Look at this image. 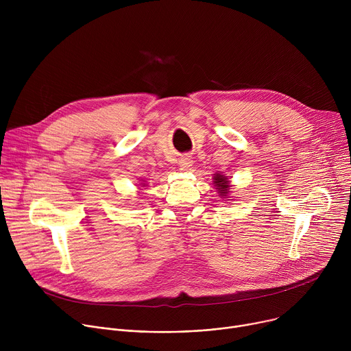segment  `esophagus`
I'll return each mask as SVG.
<instances>
[{
	"instance_id": "obj_1",
	"label": "esophagus",
	"mask_w": 351,
	"mask_h": 351,
	"mask_svg": "<svg viewBox=\"0 0 351 351\" xmlns=\"http://www.w3.org/2000/svg\"><path fill=\"white\" fill-rule=\"evenodd\" d=\"M179 167H180V171H189V169L193 167L191 158H189V157H182V158L179 160Z\"/></svg>"
}]
</instances>
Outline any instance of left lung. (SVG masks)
<instances>
[{"mask_svg": "<svg viewBox=\"0 0 351 351\" xmlns=\"http://www.w3.org/2000/svg\"><path fill=\"white\" fill-rule=\"evenodd\" d=\"M213 184L217 189V193L219 194L221 198H226L225 202H232L233 198H230V193H232V184H230V178L221 173V172H215L214 178H213Z\"/></svg>", "mask_w": 351, "mask_h": 351, "instance_id": "left-lung-1", "label": "left lung"}]
</instances>
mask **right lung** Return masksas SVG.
<instances>
[{
	"mask_svg": "<svg viewBox=\"0 0 351 351\" xmlns=\"http://www.w3.org/2000/svg\"><path fill=\"white\" fill-rule=\"evenodd\" d=\"M140 182H141V183H138V184H140V187H145V186H147V183H145V180H143V179H141V180H140ZM140 187H138V189H140ZM140 190H141V189H140Z\"/></svg>",
	"mask_w": 351,
	"mask_h": 351,
	"instance_id": "right-lung-1",
	"label": "right lung"
}]
</instances>
